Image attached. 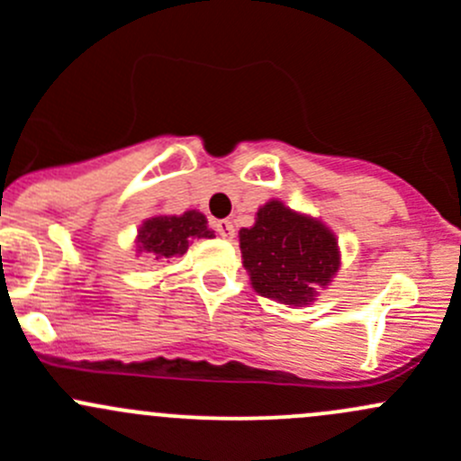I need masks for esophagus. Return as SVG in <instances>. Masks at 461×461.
<instances>
[{"instance_id": "esophagus-1", "label": "esophagus", "mask_w": 461, "mask_h": 461, "mask_svg": "<svg viewBox=\"0 0 461 461\" xmlns=\"http://www.w3.org/2000/svg\"><path fill=\"white\" fill-rule=\"evenodd\" d=\"M213 230L218 231V236L222 239H234V225L230 221H216L213 222Z\"/></svg>"}]
</instances>
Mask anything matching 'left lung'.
I'll return each mask as SVG.
<instances>
[{
	"label": "left lung",
	"instance_id": "left-lung-1",
	"mask_svg": "<svg viewBox=\"0 0 461 461\" xmlns=\"http://www.w3.org/2000/svg\"><path fill=\"white\" fill-rule=\"evenodd\" d=\"M239 239L254 290L294 308L312 303L319 287L328 285L341 265L332 231L281 201L265 203L257 222L243 227Z\"/></svg>",
	"mask_w": 461,
	"mask_h": 461
}]
</instances>
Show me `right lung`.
<instances>
[{
  "label": "right lung",
  "mask_w": 461,
  "mask_h": 461,
  "mask_svg": "<svg viewBox=\"0 0 461 461\" xmlns=\"http://www.w3.org/2000/svg\"><path fill=\"white\" fill-rule=\"evenodd\" d=\"M196 239H213V231L207 227V218L192 209L180 216H153L142 222L138 230V252L162 260L183 257L189 243Z\"/></svg>",
  "instance_id": "obj_1"
}]
</instances>
